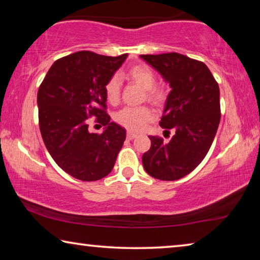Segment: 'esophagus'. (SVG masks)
<instances>
[{
    "instance_id": "obj_1",
    "label": "esophagus",
    "mask_w": 260,
    "mask_h": 260,
    "mask_svg": "<svg viewBox=\"0 0 260 260\" xmlns=\"http://www.w3.org/2000/svg\"><path fill=\"white\" fill-rule=\"evenodd\" d=\"M136 136L138 135H136L135 133H132V132H128V133H127V139L128 140H133L136 138Z\"/></svg>"
}]
</instances>
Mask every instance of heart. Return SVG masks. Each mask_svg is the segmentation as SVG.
<instances>
[{"label":"heart","instance_id":"b5f03b06","mask_svg":"<svg viewBox=\"0 0 260 260\" xmlns=\"http://www.w3.org/2000/svg\"><path fill=\"white\" fill-rule=\"evenodd\" d=\"M127 76L132 81L146 90V96L153 103H159L164 99V94L156 87V77L151 69L146 65H135L131 68ZM105 95L109 102L116 103L119 100L120 94V79L118 76H112L105 83ZM153 118V113L149 108H124L116 114V120L126 128L131 131L143 129L147 124Z\"/></svg>","mask_w":260,"mask_h":260}]
</instances>
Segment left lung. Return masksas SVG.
<instances>
[{
    "label": "left lung",
    "instance_id": "1",
    "mask_svg": "<svg viewBox=\"0 0 260 260\" xmlns=\"http://www.w3.org/2000/svg\"><path fill=\"white\" fill-rule=\"evenodd\" d=\"M140 57L171 87L159 125L174 131L169 143L149 136L143 167L155 179L179 180L201 164L213 142L220 122L219 86L204 63L178 52Z\"/></svg>",
    "mask_w": 260,
    "mask_h": 260
}]
</instances>
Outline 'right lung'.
Segmentation results:
<instances>
[{"instance_id": "obj_1", "label": "right lung", "mask_w": 260, "mask_h": 260, "mask_svg": "<svg viewBox=\"0 0 260 260\" xmlns=\"http://www.w3.org/2000/svg\"><path fill=\"white\" fill-rule=\"evenodd\" d=\"M127 54L110 57L78 51L57 59L38 91L39 125L52 159L81 181H96L111 172L126 131L105 112V83ZM98 117L102 135L87 129V118Z\"/></svg>"}]
</instances>
